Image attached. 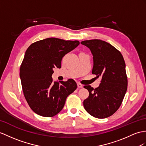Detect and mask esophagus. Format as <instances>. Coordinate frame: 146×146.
<instances>
[{"label": "esophagus", "instance_id": "esophagus-1", "mask_svg": "<svg viewBox=\"0 0 146 146\" xmlns=\"http://www.w3.org/2000/svg\"><path fill=\"white\" fill-rule=\"evenodd\" d=\"M77 87H78V88H82V87H83V85L80 84V83H77Z\"/></svg>", "mask_w": 146, "mask_h": 146}]
</instances>
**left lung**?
Listing matches in <instances>:
<instances>
[{"label":"left lung","instance_id":"left-lung-1","mask_svg":"<svg viewBox=\"0 0 146 146\" xmlns=\"http://www.w3.org/2000/svg\"><path fill=\"white\" fill-rule=\"evenodd\" d=\"M80 43L89 48L93 55L92 74L102 78L95 89L90 85L84 87L89 92L84 106L92 116L108 118L118 110L127 90L125 62L121 53L107 42L90 40Z\"/></svg>","mask_w":146,"mask_h":146}]
</instances>
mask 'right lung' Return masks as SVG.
I'll use <instances>...</instances> for the list:
<instances>
[{
	"mask_svg": "<svg viewBox=\"0 0 146 146\" xmlns=\"http://www.w3.org/2000/svg\"><path fill=\"white\" fill-rule=\"evenodd\" d=\"M80 44L48 38L31 44L25 54L20 69L23 94L33 111L44 117H52L61 111L66 100L77 86L73 79L53 82V68L61 67L67 53Z\"/></svg>",
	"mask_w": 146,
	"mask_h": 146,
	"instance_id": "obj_1",
	"label": "right lung"
}]
</instances>
